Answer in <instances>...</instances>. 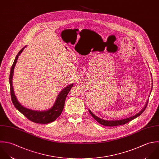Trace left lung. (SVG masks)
<instances>
[{
	"instance_id": "8db88e82",
	"label": "left lung",
	"mask_w": 159,
	"mask_h": 159,
	"mask_svg": "<svg viewBox=\"0 0 159 159\" xmlns=\"http://www.w3.org/2000/svg\"><path fill=\"white\" fill-rule=\"evenodd\" d=\"M148 100L144 107V108L139 113H138L137 115H136L135 116H131L130 118H126V119H124V120H116V121H107V120H102L100 118H99L98 117L96 116L93 113H92V112L89 110V113H90V115L93 116V118L98 122L99 123L100 125H102L103 126H120V125H125V124H126L128 123V122L132 121L133 120H134V118H136L137 117H138L139 116H140L144 111V110H146L147 106H148Z\"/></svg>"
}]
</instances>
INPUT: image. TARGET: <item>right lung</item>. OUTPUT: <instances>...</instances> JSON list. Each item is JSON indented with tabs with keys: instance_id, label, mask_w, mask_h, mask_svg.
<instances>
[{
	"instance_id": "right-lung-1",
	"label": "right lung",
	"mask_w": 159,
	"mask_h": 159,
	"mask_svg": "<svg viewBox=\"0 0 159 159\" xmlns=\"http://www.w3.org/2000/svg\"><path fill=\"white\" fill-rule=\"evenodd\" d=\"M25 48V46L23 47L16 55L10 70V73L9 76V82H10V87L11 99L12 103L15 106V107L29 120L39 124H48V123H52V121H55L61 114L64 107V103H65L66 97L72 87L73 84L69 85L67 87L64 88L61 92H60L54 106L49 110L44 111H38L31 110L23 107L21 104H20V103L18 102V101L17 100L15 95L13 89V86H12V77L13 74V69L16 63V61L18 59V56H20V54L22 52Z\"/></svg>"
}]
</instances>
